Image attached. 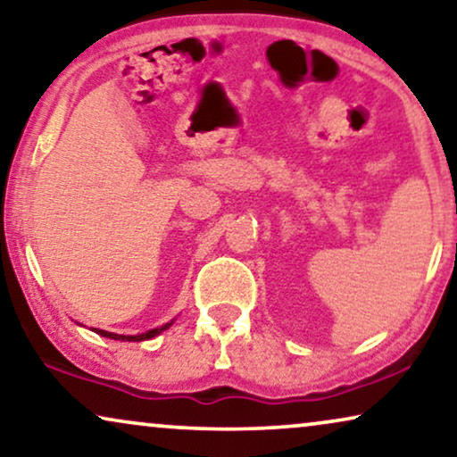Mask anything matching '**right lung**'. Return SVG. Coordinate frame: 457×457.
Returning a JSON list of instances; mask_svg holds the SVG:
<instances>
[{"mask_svg":"<svg viewBox=\"0 0 457 457\" xmlns=\"http://www.w3.org/2000/svg\"><path fill=\"white\" fill-rule=\"evenodd\" d=\"M170 324L172 322H168V324H164V327L152 328V330H147V333H143V335H116V333H108V330H99V328H93V330H96L97 335L108 337V339H116V341H145V339H154L155 335H160L162 330H166L168 327H170Z\"/></svg>","mask_w":457,"mask_h":457,"instance_id":"1","label":"right lung"}]
</instances>
